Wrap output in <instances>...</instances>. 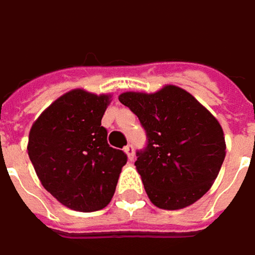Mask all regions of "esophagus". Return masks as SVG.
I'll list each match as a JSON object with an SVG mask.
<instances>
[{
    "label": "esophagus",
    "mask_w": 255,
    "mask_h": 255,
    "mask_svg": "<svg viewBox=\"0 0 255 255\" xmlns=\"http://www.w3.org/2000/svg\"><path fill=\"white\" fill-rule=\"evenodd\" d=\"M125 153L128 155V159L129 160H133L134 158V149L132 145H128V146L125 147Z\"/></svg>",
    "instance_id": "esophagus-1"
}]
</instances>
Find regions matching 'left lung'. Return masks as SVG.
<instances>
[{
	"label": "left lung",
	"mask_w": 255,
	"mask_h": 255,
	"mask_svg": "<svg viewBox=\"0 0 255 255\" xmlns=\"http://www.w3.org/2000/svg\"><path fill=\"white\" fill-rule=\"evenodd\" d=\"M121 103L139 118L147 136L134 166L150 202L182 210L205 195L225 158L220 122L186 90L166 84L155 93L125 92Z\"/></svg>",
	"instance_id": "8db88e82"
}]
</instances>
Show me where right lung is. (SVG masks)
Returning <instances> with one entry per match:
<instances>
[{"instance_id":"add662e5","label":"right lung","mask_w":255,"mask_h":255,"mask_svg":"<svg viewBox=\"0 0 255 255\" xmlns=\"http://www.w3.org/2000/svg\"><path fill=\"white\" fill-rule=\"evenodd\" d=\"M112 95L74 89L32 123L28 156L41 185L64 207L102 210L115 194L128 156L109 146L102 118Z\"/></svg>"}]
</instances>
